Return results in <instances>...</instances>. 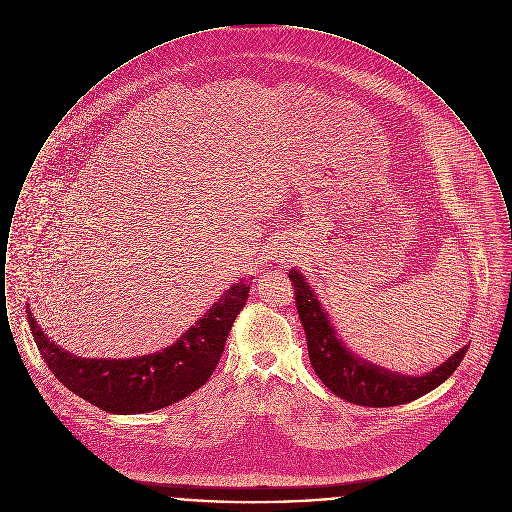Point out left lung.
Returning a JSON list of instances; mask_svg holds the SVG:
<instances>
[{
	"instance_id": "1",
	"label": "left lung",
	"mask_w": 512,
	"mask_h": 512,
	"mask_svg": "<svg viewBox=\"0 0 512 512\" xmlns=\"http://www.w3.org/2000/svg\"><path fill=\"white\" fill-rule=\"evenodd\" d=\"M288 276L293 284L297 315L307 336L311 365L322 384L349 403L395 407L414 401L443 384L466 355L468 345L422 376H409L368 363L343 343L305 276L297 268H292Z\"/></svg>"
}]
</instances>
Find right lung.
<instances>
[{"mask_svg":"<svg viewBox=\"0 0 512 512\" xmlns=\"http://www.w3.org/2000/svg\"><path fill=\"white\" fill-rule=\"evenodd\" d=\"M247 295V278H240L172 345L134 359L76 357L49 340L30 309L26 313L42 359L65 388L107 413L138 414L178 403L211 378Z\"/></svg>","mask_w":512,"mask_h":512,"instance_id":"obj_1","label":"right lung"}]
</instances>
